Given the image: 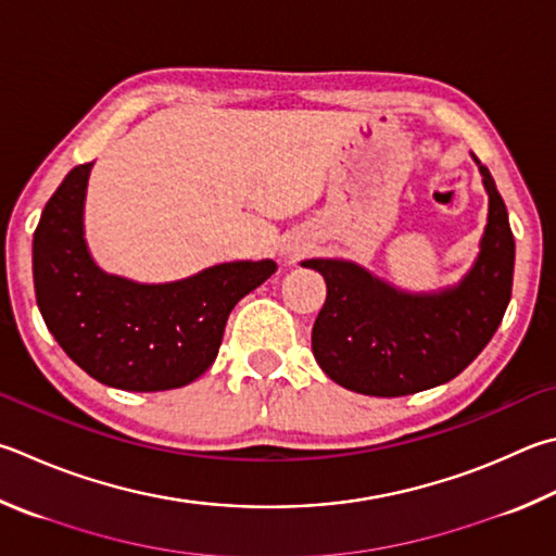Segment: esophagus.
Instances as JSON below:
<instances>
[{
	"instance_id": "34e87169",
	"label": "esophagus",
	"mask_w": 556,
	"mask_h": 556,
	"mask_svg": "<svg viewBox=\"0 0 556 556\" xmlns=\"http://www.w3.org/2000/svg\"><path fill=\"white\" fill-rule=\"evenodd\" d=\"M304 250H306L304 245H287V248H285V257H287L289 262H294V260L301 257V252H304Z\"/></svg>"
}]
</instances>
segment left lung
Here are the masks:
<instances>
[{"label": "left lung", "mask_w": 556, "mask_h": 556, "mask_svg": "<svg viewBox=\"0 0 556 556\" xmlns=\"http://www.w3.org/2000/svg\"><path fill=\"white\" fill-rule=\"evenodd\" d=\"M477 165L489 191V224L479 257L457 287L410 294L355 262H301L326 279L311 348L340 387L383 399L440 387L467 369L498 330L510 301L516 240L496 181Z\"/></svg>", "instance_id": "1"}]
</instances>
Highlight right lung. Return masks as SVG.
I'll return each instance as SVG.
<instances>
[{
  "label": "right lung",
  "mask_w": 556,
  "mask_h": 556,
  "mask_svg": "<svg viewBox=\"0 0 556 556\" xmlns=\"http://www.w3.org/2000/svg\"><path fill=\"white\" fill-rule=\"evenodd\" d=\"M94 163L70 169L34 233V287L48 330L89 377L124 391L187 387L214 365L240 299L275 275L271 260L214 265L167 285L106 275L85 240Z\"/></svg>",
  "instance_id": "1"
}]
</instances>
